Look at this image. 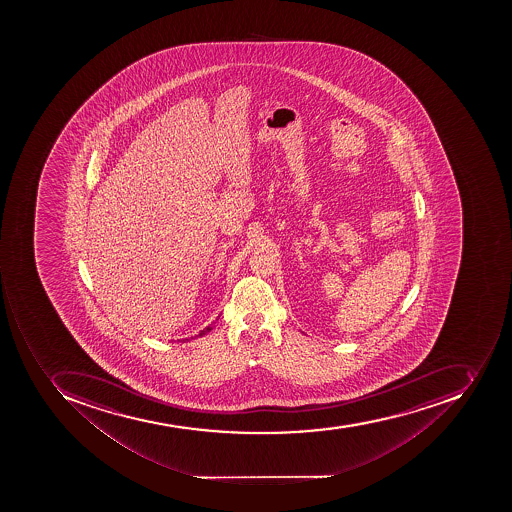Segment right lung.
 <instances>
[{"mask_svg":"<svg viewBox=\"0 0 512 512\" xmlns=\"http://www.w3.org/2000/svg\"><path fill=\"white\" fill-rule=\"evenodd\" d=\"M213 330V323H211L210 326H206L205 330L200 331V334H197V336H203V334L210 333V331ZM195 336V338H197ZM184 341H189V339H184Z\"/></svg>","mask_w":512,"mask_h":512,"instance_id":"right-lung-1","label":"right lung"}]
</instances>
